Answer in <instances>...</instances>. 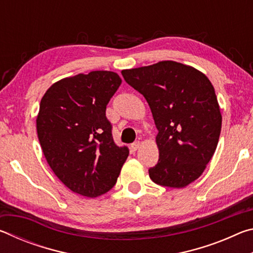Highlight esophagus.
Instances as JSON below:
<instances>
[{
	"label": "esophagus",
	"instance_id": "esophagus-1",
	"mask_svg": "<svg viewBox=\"0 0 253 253\" xmlns=\"http://www.w3.org/2000/svg\"><path fill=\"white\" fill-rule=\"evenodd\" d=\"M139 146H140V142H139V140H137V142L132 143V144L130 145V148H131V151H132V152H136L137 149L139 148Z\"/></svg>",
	"mask_w": 253,
	"mask_h": 253
}]
</instances>
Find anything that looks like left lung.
<instances>
[{"label":"left lung","instance_id":"left-lung-1","mask_svg":"<svg viewBox=\"0 0 253 253\" xmlns=\"http://www.w3.org/2000/svg\"><path fill=\"white\" fill-rule=\"evenodd\" d=\"M126 83L142 93L158 130L154 183L185 187L201 176L215 152L222 116L215 91L202 72L175 61L123 70Z\"/></svg>","mask_w":253,"mask_h":253}]
</instances>
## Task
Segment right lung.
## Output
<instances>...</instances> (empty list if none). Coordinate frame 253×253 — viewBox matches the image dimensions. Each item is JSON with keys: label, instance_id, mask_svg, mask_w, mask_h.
<instances>
[{"label": "right lung", "instance_id": "right-lung-1", "mask_svg": "<svg viewBox=\"0 0 253 253\" xmlns=\"http://www.w3.org/2000/svg\"><path fill=\"white\" fill-rule=\"evenodd\" d=\"M122 79L113 71L53 84L40 102L37 131L51 169L77 194L96 198L117 182L129 149L114 142L106 107Z\"/></svg>", "mask_w": 253, "mask_h": 253}]
</instances>
